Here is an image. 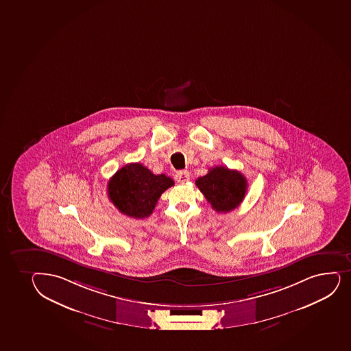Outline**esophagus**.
Returning a JSON list of instances; mask_svg holds the SVG:
<instances>
[{
  "mask_svg": "<svg viewBox=\"0 0 351 351\" xmlns=\"http://www.w3.org/2000/svg\"><path fill=\"white\" fill-rule=\"evenodd\" d=\"M175 180H176L178 183H185V182H188L190 180V173H189L188 170H181V171H178L175 175Z\"/></svg>",
  "mask_w": 351,
  "mask_h": 351,
  "instance_id": "34e87169",
  "label": "esophagus"
}]
</instances>
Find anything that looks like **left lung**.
I'll return each mask as SVG.
<instances>
[{"mask_svg": "<svg viewBox=\"0 0 351 351\" xmlns=\"http://www.w3.org/2000/svg\"><path fill=\"white\" fill-rule=\"evenodd\" d=\"M196 185L212 208L217 212L232 211L238 208L247 193V180L238 170L215 167L196 180Z\"/></svg>", "mask_w": 351, "mask_h": 351, "instance_id": "8db88e82", "label": "left lung"}]
</instances>
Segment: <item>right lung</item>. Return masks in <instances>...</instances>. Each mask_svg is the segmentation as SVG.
<instances>
[{"instance_id":"obj_1","label":"right lung","mask_w":351,"mask_h":351,"mask_svg":"<svg viewBox=\"0 0 351 351\" xmlns=\"http://www.w3.org/2000/svg\"><path fill=\"white\" fill-rule=\"evenodd\" d=\"M173 185V180L165 173L154 175L140 163H130L110 178L108 196L121 213L136 219L147 218L158 198Z\"/></svg>"}]
</instances>
